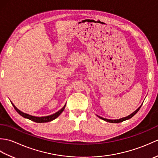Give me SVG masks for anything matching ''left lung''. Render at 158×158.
I'll list each match as a JSON object with an SVG mask.
<instances>
[{"instance_id": "obj_1", "label": "left lung", "mask_w": 158, "mask_h": 158, "mask_svg": "<svg viewBox=\"0 0 158 158\" xmlns=\"http://www.w3.org/2000/svg\"><path fill=\"white\" fill-rule=\"evenodd\" d=\"M141 106H142V105H140V106L139 107V108L135 110V112H133L132 114H130V115L127 116V117H123V118H121V119H108L103 118V117H100V116H98V115H97V116H98L100 119L105 120V121H106V122H110V123H120V122H123V121H125V120H127V119H130V118H132V117L134 115H135L137 112L139 111V109H140V107H141Z\"/></svg>"}]
</instances>
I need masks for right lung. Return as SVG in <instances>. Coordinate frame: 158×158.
Masks as SVG:
<instances>
[{"mask_svg": "<svg viewBox=\"0 0 158 158\" xmlns=\"http://www.w3.org/2000/svg\"><path fill=\"white\" fill-rule=\"evenodd\" d=\"M11 104H12V105L13 106V107H14V109H15L16 111L18 112L20 115L22 116L23 117H24V118L28 119L33 121V122H36V123L48 122H51V121H52L53 119H55L56 118H57V117H58L60 115V114H61L63 112V110H64V109L65 106H66V105H65L61 109L58 110V112H56V113L53 114V115H49V116H45V117H35V116H32V115H29V114L25 113L21 111V110H19L18 108H17V107L14 105H13L12 102H11Z\"/></svg>", "mask_w": 158, "mask_h": 158, "instance_id": "right-lung-1", "label": "right lung"}]
</instances>
